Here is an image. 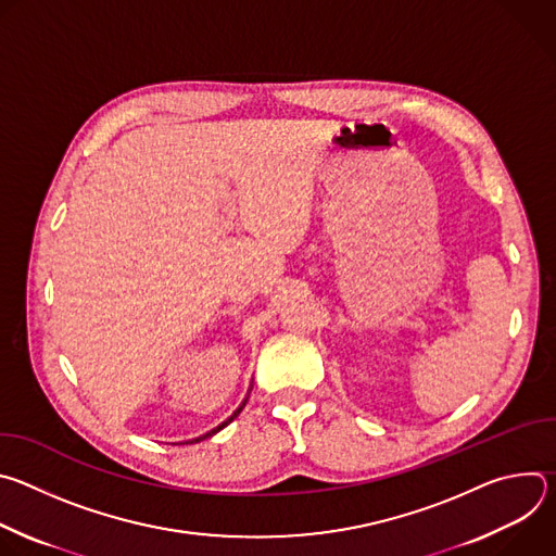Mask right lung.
I'll return each instance as SVG.
<instances>
[{
	"instance_id": "add662e5",
	"label": "right lung",
	"mask_w": 556,
	"mask_h": 556,
	"mask_svg": "<svg viewBox=\"0 0 556 556\" xmlns=\"http://www.w3.org/2000/svg\"><path fill=\"white\" fill-rule=\"evenodd\" d=\"M247 401H249V399H244V403H242V405H240V407H237V409H235V412H232V414H230V416H228V418H226V420H224V422H222V425H217V427H215V429H211V431H206V433H204V435H200V438H193V440H187V442H182V444H195V442H202V440H206V438H211V435H215V433H217V431H222V429H224V427H226V425H230V422H232V420H235V418H237V416H240V414H242V409H244V405H247Z\"/></svg>"
}]
</instances>
